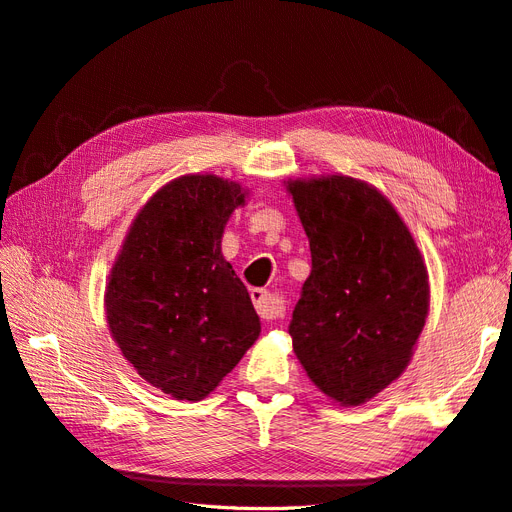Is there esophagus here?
Wrapping results in <instances>:
<instances>
[{"label":"esophagus","mask_w":512,"mask_h":512,"mask_svg":"<svg viewBox=\"0 0 512 512\" xmlns=\"http://www.w3.org/2000/svg\"><path fill=\"white\" fill-rule=\"evenodd\" d=\"M251 300L255 304L257 315L263 321H274L278 317H283L285 306H283V302L276 300L270 291H266V289H253L251 291Z\"/></svg>","instance_id":"obj_1"}]
</instances>
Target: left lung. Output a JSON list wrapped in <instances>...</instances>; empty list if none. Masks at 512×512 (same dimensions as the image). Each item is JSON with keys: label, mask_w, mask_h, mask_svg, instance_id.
Wrapping results in <instances>:
<instances>
[{"label": "left lung", "mask_w": 512, "mask_h": 512, "mask_svg": "<svg viewBox=\"0 0 512 512\" xmlns=\"http://www.w3.org/2000/svg\"><path fill=\"white\" fill-rule=\"evenodd\" d=\"M287 185L312 255L289 323L293 351L325 395L359 406L412 357L430 308L423 257L387 197L361 180Z\"/></svg>", "instance_id": "obj_1"}]
</instances>
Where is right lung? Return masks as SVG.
<instances>
[{"mask_svg": "<svg viewBox=\"0 0 512 512\" xmlns=\"http://www.w3.org/2000/svg\"><path fill=\"white\" fill-rule=\"evenodd\" d=\"M244 204L236 183L189 174L140 210L106 287V319L146 383L197 402L257 340L251 295L221 255V236Z\"/></svg>", "mask_w": 512, "mask_h": 512, "instance_id": "obj_1", "label": "right lung"}]
</instances>
